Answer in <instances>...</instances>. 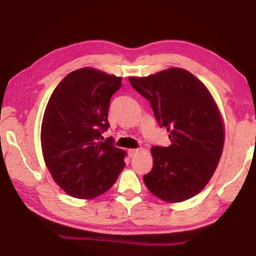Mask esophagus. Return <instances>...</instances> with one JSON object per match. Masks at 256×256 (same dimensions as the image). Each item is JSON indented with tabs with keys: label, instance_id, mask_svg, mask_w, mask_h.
<instances>
[{
	"label": "esophagus",
	"instance_id": "obj_1",
	"mask_svg": "<svg viewBox=\"0 0 256 256\" xmlns=\"http://www.w3.org/2000/svg\"><path fill=\"white\" fill-rule=\"evenodd\" d=\"M138 149H128V156L131 158H133V157H136V154L138 152Z\"/></svg>",
	"mask_w": 256,
	"mask_h": 256
}]
</instances>
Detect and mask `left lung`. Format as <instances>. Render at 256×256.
<instances>
[{
    "instance_id": "left-lung-1",
    "label": "left lung",
    "mask_w": 256,
    "mask_h": 256,
    "mask_svg": "<svg viewBox=\"0 0 256 256\" xmlns=\"http://www.w3.org/2000/svg\"><path fill=\"white\" fill-rule=\"evenodd\" d=\"M128 80L150 102L172 142L151 148L154 166L144 176L146 186L164 202L188 200L209 183L222 157L224 125L219 107L206 86L184 68Z\"/></svg>"
}]
</instances>
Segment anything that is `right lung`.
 <instances>
[{
    "instance_id": "1",
    "label": "right lung",
    "mask_w": 256,
    "mask_h": 256,
    "mask_svg": "<svg viewBox=\"0 0 256 256\" xmlns=\"http://www.w3.org/2000/svg\"><path fill=\"white\" fill-rule=\"evenodd\" d=\"M122 78L82 68L54 89L42 116V157L52 177L68 196L92 200L110 190L124 170L126 152L99 141L108 124L110 98Z\"/></svg>"
}]
</instances>
